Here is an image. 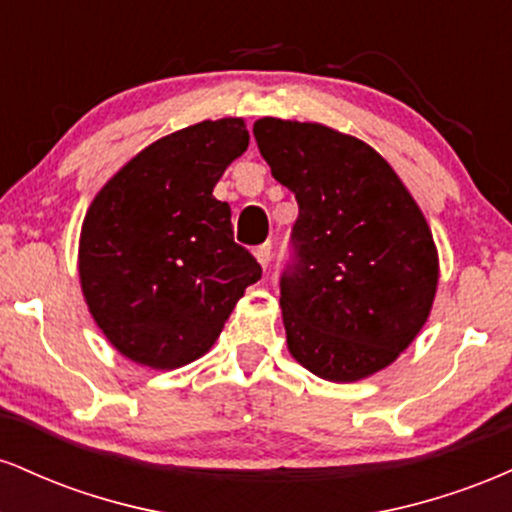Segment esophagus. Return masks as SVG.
<instances>
[{"mask_svg": "<svg viewBox=\"0 0 512 512\" xmlns=\"http://www.w3.org/2000/svg\"><path fill=\"white\" fill-rule=\"evenodd\" d=\"M255 257H257V262L262 264V269H267L269 262H272V245L264 243V245H260V248H255Z\"/></svg>", "mask_w": 512, "mask_h": 512, "instance_id": "obj_1", "label": "esophagus"}]
</instances>
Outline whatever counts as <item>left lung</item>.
Listing matches in <instances>:
<instances>
[{
	"mask_svg": "<svg viewBox=\"0 0 512 512\" xmlns=\"http://www.w3.org/2000/svg\"><path fill=\"white\" fill-rule=\"evenodd\" d=\"M272 175L296 195V264L281 276L289 354L330 383L397 361L431 315L438 250L419 204L373 146L320 122L252 127Z\"/></svg>",
	"mask_w": 512,
	"mask_h": 512,
	"instance_id": "1",
	"label": "left lung"
}]
</instances>
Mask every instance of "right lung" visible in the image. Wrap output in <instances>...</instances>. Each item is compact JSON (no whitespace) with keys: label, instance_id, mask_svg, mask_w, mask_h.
I'll list each match as a JSON object with an SVG mask.
<instances>
[{"label":"right lung","instance_id":"1","mask_svg":"<svg viewBox=\"0 0 512 512\" xmlns=\"http://www.w3.org/2000/svg\"><path fill=\"white\" fill-rule=\"evenodd\" d=\"M248 142L243 117L197 122L129 158L93 197L79 236L81 293L129 361H197L262 276L233 240L231 207L211 195Z\"/></svg>","mask_w":512,"mask_h":512}]
</instances>
